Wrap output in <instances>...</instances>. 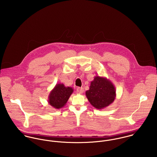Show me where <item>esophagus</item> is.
<instances>
[{"label":"esophagus","mask_w":157,"mask_h":157,"mask_svg":"<svg viewBox=\"0 0 157 157\" xmlns=\"http://www.w3.org/2000/svg\"><path fill=\"white\" fill-rule=\"evenodd\" d=\"M77 91L79 94H83V92H84V89H83V88H80V87H78V88H77Z\"/></svg>","instance_id":"esophagus-1"}]
</instances>
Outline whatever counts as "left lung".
Here are the masks:
<instances>
[{
    "label": "left lung",
    "instance_id": "1",
    "mask_svg": "<svg viewBox=\"0 0 157 157\" xmlns=\"http://www.w3.org/2000/svg\"><path fill=\"white\" fill-rule=\"evenodd\" d=\"M86 96L92 106L102 109L113 102L116 90L109 79L96 75L90 82V90L86 91Z\"/></svg>",
    "mask_w": 157,
    "mask_h": 157
}]
</instances>
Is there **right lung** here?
Here are the masks:
<instances>
[{
  "instance_id": "1",
  "label": "right lung",
  "mask_w": 157,
  "mask_h": 157,
  "mask_svg": "<svg viewBox=\"0 0 157 157\" xmlns=\"http://www.w3.org/2000/svg\"><path fill=\"white\" fill-rule=\"evenodd\" d=\"M73 91L72 87H66L63 83H57L51 90L48 102L55 109H60L66 105Z\"/></svg>"
}]
</instances>
